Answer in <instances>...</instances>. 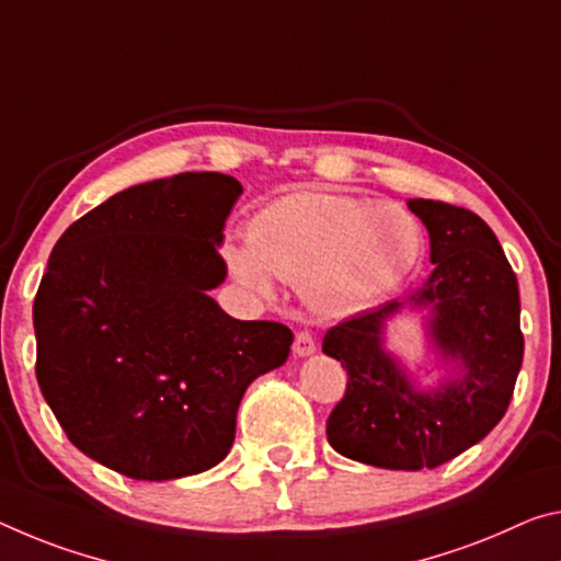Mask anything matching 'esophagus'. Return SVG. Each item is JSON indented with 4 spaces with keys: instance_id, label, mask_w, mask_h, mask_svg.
<instances>
[{
    "instance_id": "obj_1",
    "label": "esophagus",
    "mask_w": 561,
    "mask_h": 561,
    "mask_svg": "<svg viewBox=\"0 0 561 561\" xmlns=\"http://www.w3.org/2000/svg\"><path fill=\"white\" fill-rule=\"evenodd\" d=\"M291 350H295L297 357H309V354L317 352L314 336L309 334V332H297V334H295V344H291Z\"/></svg>"
}]
</instances>
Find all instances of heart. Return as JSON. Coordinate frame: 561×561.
<instances>
[{
    "mask_svg": "<svg viewBox=\"0 0 561 561\" xmlns=\"http://www.w3.org/2000/svg\"><path fill=\"white\" fill-rule=\"evenodd\" d=\"M249 244L227 247L234 277L272 297V277L301 287L319 314L346 317L379 305L424 256V227L392 202L332 192H291L249 221Z\"/></svg>",
    "mask_w": 561,
    "mask_h": 561,
    "instance_id": "obj_1",
    "label": "heart"
}]
</instances>
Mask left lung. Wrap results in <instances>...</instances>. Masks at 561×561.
I'll list each match as a JSON object with an SVG mask.
<instances>
[{
  "label": "left lung",
  "mask_w": 561,
  "mask_h": 561,
  "mask_svg": "<svg viewBox=\"0 0 561 561\" xmlns=\"http://www.w3.org/2000/svg\"><path fill=\"white\" fill-rule=\"evenodd\" d=\"M430 232L434 272L407 301L430 307V336L455 377L422 392L385 352V322L404 301L329 329L322 352L342 362L346 392L327 420L340 455L381 469H434L482 442L510 407L524 357L519 287L500 242L474 211L409 199Z\"/></svg>",
  "instance_id": "8db88e82"
}]
</instances>
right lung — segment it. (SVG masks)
Here are the masks:
<instances>
[{"mask_svg": "<svg viewBox=\"0 0 561 561\" xmlns=\"http://www.w3.org/2000/svg\"><path fill=\"white\" fill-rule=\"evenodd\" d=\"M239 194L219 172L129 186L51 249L34 297L39 389L69 442L129 479L219 465L247 387L289 357V327L242 322L209 297Z\"/></svg>", "mask_w": 561, "mask_h": 561, "instance_id": "right-lung-1", "label": "right lung"}]
</instances>
